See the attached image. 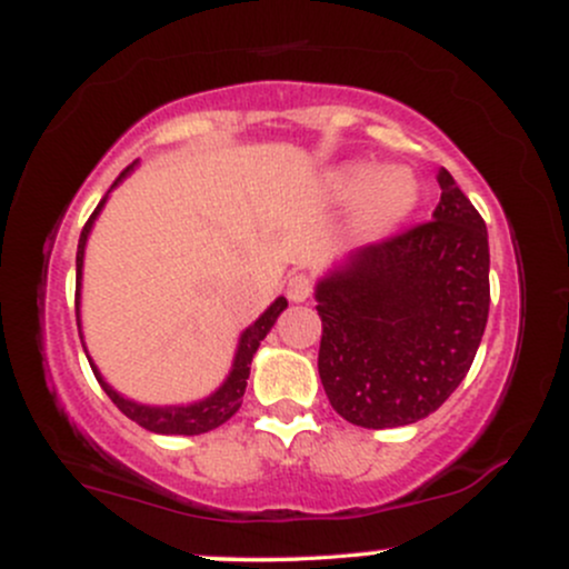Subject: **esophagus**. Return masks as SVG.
<instances>
[{
  "mask_svg": "<svg viewBox=\"0 0 569 569\" xmlns=\"http://www.w3.org/2000/svg\"><path fill=\"white\" fill-rule=\"evenodd\" d=\"M286 293H289L291 302H305L312 293V280L302 272H293V276H289V283H286Z\"/></svg>",
  "mask_w": 569,
  "mask_h": 569,
  "instance_id": "esophagus-1",
  "label": "esophagus"
}]
</instances>
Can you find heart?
I'll list each match as a JSON object with an SVG mask.
<instances>
[{
	"instance_id": "1",
	"label": "heart",
	"mask_w": 569,
	"mask_h": 569,
	"mask_svg": "<svg viewBox=\"0 0 569 569\" xmlns=\"http://www.w3.org/2000/svg\"><path fill=\"white\" fill-rule=\"evenodd\" d=\"M331 189L339 200H358V219L371 232H382L407 219L417 202V181L407 168H380L363 162L331 173Z\"/></svg>"
}]
</instances>
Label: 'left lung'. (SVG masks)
Here are the masks:
<instances>
[{
    "label": "left lung",
    "instance_id": "obj_1",
    "mask_svg": "<svg viewBox=\"0 0 569 569\" xmlns=\"http://www.w3.org/2000/svg\"><path fill=\"white\" fill-rule=\"evenodd\" d=\"M433 219L358 248L316 286L318 375L339 417L411 426L455 393L489 316L485 219L441 168Z\"/></svg>",
    "mask_w": 569,
    "mask_h": 569
}]
</instances>
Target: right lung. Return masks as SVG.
Instances as JSON below:
<instances>
[{"label": "right lung", "instance_id": "1", "mask_svg": "<svg viewBox=\"0 0 569 569\" xmlns=\"http://www.w3.org/2000/svg\"><path fill=\"white\" fill-rule=\"evenodd\" d=\"M136 162H130V166L117 176V181L112 184V189L120 184L126 176L133 171ZM109 192L103 194V200L98 202L96 211L90 213V219L84 221L82 227V234H80V243H77V293H74V305H77V326H80V289H82V259H84V243H88V234L93 230V221L98 213H101L103 202H107ZM289 307L283 297H278L276 302H272L262 316L257 318L248 329L240 335V342H238V352H234V361H232V371L230 377H227L224 382H221V388L217 393H211L208 398H202V401H194L189 403V407H143V403H136V401H128V398H122L117 390L109 385L107 380L101 377V371L96 369V363L90 361V369H93L96 380L101 382V388L107 390V396L112 398L114 407L122 411V415L130 417L133 422H139L141 428L152 430V433H162V436H198V433H208V430L224 426L227 420L234 415V411L240 409V403H243V393H246V380L248 375H251V361H253V352H257L259 342L267 337V331L272 329L278 321L280 312ZM82 339V335H80ZM84 356H88V350H84Z\"/></svg>", "mask_w": 569, "mask_h": 569}]
</instances>
